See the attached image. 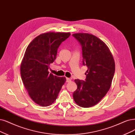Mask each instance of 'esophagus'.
<instances>
[{
    "instance_id": "34e87169",
    "label": "esophagus",
    "mask_w": 135,
    "mask_h": 135,
    "mask_svg": "<svg viewBox=\"0 0 135 135\" xmlns=\"http://www.w3.org/2000/svg\"><path fill=\"white\" fill-rule=\"evenodd\" d=\"M71 81V79L69 78H66V82H70Z\"/></svg>"
}]
</instances>
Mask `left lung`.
Instances as JSON below:
<instances>
[{
  "instance_id": "left-lung-1",
  "label": "left lung",
  "mask_w": 135,
  "mask_h": 135,
  "mask_svg": "<svg viewBox=\"0 0 135 135\" xmlns=\"http://www.w3.org/2000/svg\"><path fill=\"white\" fill-rule=\"evenodd\" d=\"M82 49L83 64L88 67L85 81L75 79L77 89L74 101L79 106L88 108L96 105L111 87L115 71V63L107 45L93 34H73Z\"/></svg>"
}]
</instances>
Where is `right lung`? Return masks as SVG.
I'll list each match as a JSON object with an SVG mask.
<instances>
[{"mask_svg":"<svg viewBox=\"0 0 135 135\" xmlns=\"http://www.w3.org/2000/svg\"><path fill=\"white\" fill-rule=\"evenodd\" d=\"M69 32H49L39 35L29 43L21 64V77L29 96L38 105L47 107L56 100L65 77L49 73L57 49L70 36Z\"/></svg>","mask_w":135,"mask_h":135,"instance_id":"add662e5","label":"right lung"}]
</instances>
